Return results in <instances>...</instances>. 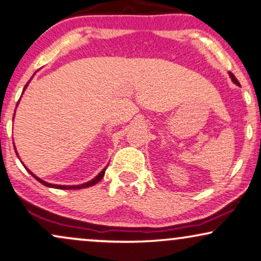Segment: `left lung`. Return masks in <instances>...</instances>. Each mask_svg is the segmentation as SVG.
Instances as JSON below:
<instances>
[{
  "label": "left lung",
  "mask_w": 261,
  "mask_h": 261,
  "mask_svg": "<svg viewBox=\"0 0 261 261\" xmlns=\"http://www.w3.org/2000/svg\"><path fill=\"white\" fill-rule=\"evenodd\" d=\"M229 75H230V78H231V81L233 82V83H235L236 85H239V87H240V83H239V81H237L235 75H233V74L231 73V72H229Z\"/></svg>",
  "instance_id": "obj_1"
}]
</instances>
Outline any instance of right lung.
<instances>
[{
  "mask_svg": "<svg viewBox=\"0 0 261 261\" xmlns=\"http://www.w3.org/2000/svg\"><path fill=\"white\" fill-rule=\"evenodd\" d=\"M29 83H30V81L28 82V84H26V85H25V88H24V90H22V92H24V91H25V89H26V88H28V85H29ZM18 103H19V101H18ZM18 103H16V106H18ZM13 119H14V117H13ZM15 153H16V149H15ZM16 155H18V154H16ZM18 158H19V155H18ZM22 165H24V164H22ZM24 166H25V165H24ZM25 169H26V166H25ZM106 169H107V167H105V169H103V170H102V171H101V172H100V173H98L96 177H95V178H92V179H91V180H89V182H87V183H83V184H79V186H59V184H51V183H48V182H45V180H43V179H41V178H39V177H37V176H36V174H34V173H32V172H31V171H30L29 169H26V170H28V171H29V172H30V173H31V174H32V176H34V177L36 178V179H37V180H38V182H39V183H42V184H43V186H45V187H49V188H55V189H62V190H70V189H82V188H88V187H91V186H94V184H96V183H98V182H100V180L102 179V178H103V176H105V171H106Z\"/></svg>",
  "mask_w": 261,
  "mask_h": 261,
  "instance_id": "1",
  "label": "right lung"
}]
</instances>
